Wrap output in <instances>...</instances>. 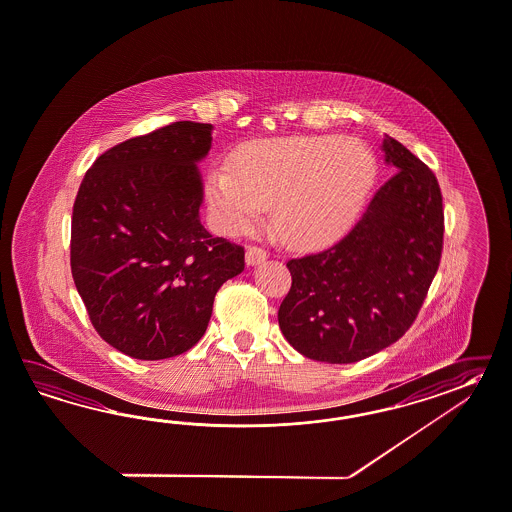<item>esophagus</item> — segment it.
Instances as JSON below:
<instances>
[{"label":"esophagus","mask_w":512,"mask_h":512,"mask_svg":"<svg viewBox=\"0 0 512 512\" xmlns=\"http://www.w3.org/2000/svg\"><path fill=\"white\" fill-rule=\"evenodd\" d=\"M267 250L262 249V247H256V245H252L247 249V254H245V260H247V265H258V263L265 262L267 260Z\"/></svg>","instance_id":"1"}]
</instances>
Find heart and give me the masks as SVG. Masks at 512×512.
<instances>
[{
    "mask_svg": "<svg viewBox=\"0 0 512 512\" xmlns=\"http://www.w3.org/2000/svg\"><path fill=\"white\" fill-rule=\"evenodd\" d=\"M375 172L371 152L353 137L254 141L234 154L232 171L211 172V215L219 230L237 236L260 223L263 206H271L278 236L295 247H317L351 224Z\"/></svg>",
    "mask_w": 512,
    "mask_h": 512,
    "instance_id": "heart-1",
    "label": "heart"
}]
</instances>
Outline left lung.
<instances>
[{"label": "left lung", "instance_id": "obj_1", "mask_svg": "<svg viewBox=\"0 0 512 512\" xmlns=\"http://www.w3.org/2000/svg\"><path fill=\"white\" fill-rule=\"evenodd\" d=\"M394 176L332 247L289 260L291 288L278 325L293 349L317 362L351 364L399 340L420 314L444 245L434 172L384 135Z\"/></svg>", "mask_w": 512, "mask_h": 512}]
</instances>
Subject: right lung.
Wrapping results in <instances>:
<instances>
[{"mask_svg": "<svg viewBox=\"0 0 512 512\" xmlns=\"http://www.w3.org/2000/svg\"><path fill=\"white\" fill-rule=\"evenodd\" d=\"M211 124L172 122L92 163L72 211L70 267L92 327L120 353L163 360L189 351L215 293L245 269V249L200 224L197 163Z\"/></svg>", "mask_w": 512, "mask_h": 512, "instance_id": "add662e5", "label": "right lung"}]
</instances>
